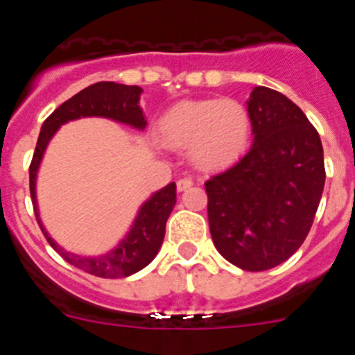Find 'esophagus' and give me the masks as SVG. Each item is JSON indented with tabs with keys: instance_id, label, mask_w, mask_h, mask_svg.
Returning a JSON list of instances; mask_svg holds the SVG:
<instances>
[{
	"instance_id": "esophagus-1",
	"label": "esophagus",
	"mask_w": 355,
	"mask_h": 355,
	"mask_svg": "<svg viewBox=\"0 0 355 355\" xmlns=\"http://www.w3.org/2000/svg\"><path fill=\"white\" fill-rule=\"evenodd\" d=\"M192 184H193L192 178H181V180H178V190H180V192H183V190L190 188Z\"/></svg>"
}]
</instances>
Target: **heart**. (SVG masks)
Segmentation results:
<instances>
[{
    "label": "heart",
    "instance_id": "obj_1",
    "mask_svg": "<svg viewBox=\"0 0 355 355\" xmlns=\"http://www.w3.org/2000/svg\"><path fill=\"white\" fill-rule=\"evenodd\" d=\"M158 133L165 146L190 149V158L200 168H222L245 153L250 115L234 99L181 101L163 115Z\"/></svg>",
    "mask_w": 355,
    "mask_h": 355
}]
</instances>
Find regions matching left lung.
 <instances>
[{
  "label": "left lung",
  "instance_id": "8db88e82",
  "mask_svg": "<svg viewBox=\"0 0 355 355\" xmlns=\"http://www.w3.org/2000/svg\"><path fill=\"white\" fill-rule=\"evenodd\" d=\"M247 110L254 142L240 162L205 183L213 243L229 263L263 272L306 240L325 183L320 135L277 90L256 87Z\"/></svg>",
  "mask_w": 355,
  "mask_h": 355
}]
</instances>
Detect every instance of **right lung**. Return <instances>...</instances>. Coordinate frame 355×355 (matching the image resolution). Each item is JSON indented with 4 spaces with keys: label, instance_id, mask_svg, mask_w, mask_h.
<instances>
[{
    "label": "right lung",
    "instance_id": "1",
    "mask_svg": "<svg viewBox=\"0 0 355 355\" xmlns=\"http://www.w3.org/2000/svg\"><path fill=\"white\" fill-rule=\"evenodd\" d=\"M142 89L137 85H121L114 81H99L94 83L76 96H72L65 103H62L58 108L44 121L40 128L39 140H37L35 153L30 163V193L33 209H35L37 222L42 229L44 236L49 245L60 254L67 263L81 268L87 274L97 275V277L119 279L128 277L135 272L142 270L144 266L149 265L162 247L163 236H165V224L171 215L172 208L175 205V183L167 184L159 192L147 200L140 208L139 216L135 220L133 227L128 233V236L121 241V245L112 252L97 256V258H81L76 254H71L58 247L51 240L46 229L42 227L37 213V199H35V178L39 171L40 159H42L44 150L48 146L55 131L67 121H74L80 117H108L114 121L124 122L133 128L144 130L147 121L144 119L142 108L139 106V97Z\"/></svg>",
    "mask_w": 355,
    "mask_h": 355
}]
</instances>
